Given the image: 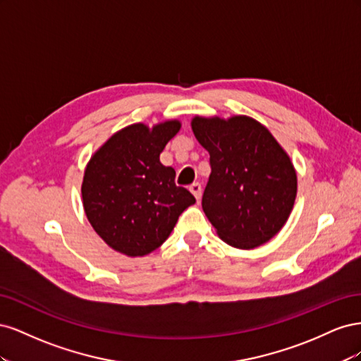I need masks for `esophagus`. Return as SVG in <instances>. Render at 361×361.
<instances>
[{"mask_svg": "<svg viewBox=\"0 0 361 361\" xmlns=\"http://www.w3.org/2000/svg\"><path fill=\"white\" fill-rule=\"evenodd\" d=\"M190 191L192 192L194 197L197 199V202H199L200 197H202V185L199 182H194L192 185H190Z\"/></svg>", "mask_w": 361, "mask_h": 361, "instance_id": "34e87169", "label": "esophagus"}]
</instances>
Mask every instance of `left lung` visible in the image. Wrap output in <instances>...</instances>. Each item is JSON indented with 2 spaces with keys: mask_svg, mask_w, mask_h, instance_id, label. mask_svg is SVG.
<instances>
[{
  "mask_svg": "<svg viewBox=\"0 0 361 361\" xmlns=\"http://www.w3.org/2000/svg\"><path fill=\"white\" fill-rule=\"evenodd\" d=\"M192 133L209 152L202 207L228 245L250 250L280 232L297 197V173L285 150L256 120L194 117Z\"/></svg>",
  "mask_w": 361,
  "mask_h": 361,
  "instance_id": "8db88e82",
  "label": "left lung"
}]
</instances>
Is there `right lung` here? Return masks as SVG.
<instances>
[{
	"mask_svg": "<svg viewBox=\"0 0 361 361\" xmlns=\"http://www.w3.org/2000/svg\"><path fill=\"white\" fill-rule=\"evenodd\" d=\"M178 120L152 129L135 123L118 130L92 157L84 173L82 204L104 241L126 256H145L171 233L179 215L195 203L162 166L161 152L179 133Z\"/></svg>",
	"mask_w": 361,
	"mask_h": 361,
	"instance_id": "right-lung-1",
	"label": "right lung"
}]
</instances>
